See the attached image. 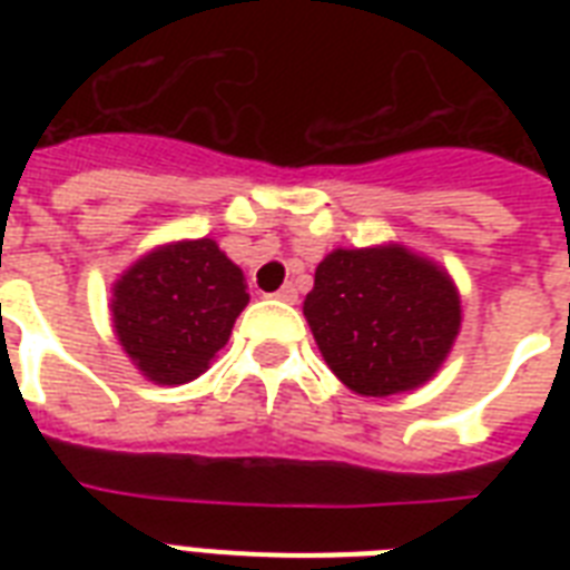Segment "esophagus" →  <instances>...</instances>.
I'll use <instances>...</instances> for the list:
<instances>
[{"mask_svg":"<svg viewBox=\"0 0 570 570\" xmlns=\"http://www.w3.org/2000/svg\"><path fill=\"white\" fill-rule=\"evenodd\" d=\"M272 298H277V302L293 304L295 298H298V293H295V286H293V284H286V286H281L277 293H272Z\"/></svg>","mask_w":570,"mask_h":570,"instance_id":"esophagus-1","label":"esophagus"}]
</instances>
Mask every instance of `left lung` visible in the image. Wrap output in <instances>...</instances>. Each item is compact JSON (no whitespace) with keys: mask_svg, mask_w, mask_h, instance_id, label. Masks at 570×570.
Returning <instances> with one entry per match:
<instances>
[{"mask_svg":"<svg viewBox=\"0 0 570 570\" xmlns=\"http://www.w3.org/2000/svg\"><path fill=\"white\" fill-rule=\"evenodd\" d=\"M304 316L325 364L361 396L432 379L461 328V298L438 263L405 245L337 248L316 266Z\"/></svg>","mask_w":570,"mask_h":570,"instance_id":"1","label":"left lung"}]
</instances>
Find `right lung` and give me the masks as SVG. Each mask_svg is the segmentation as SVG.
I'll return each instance as SVG.
<instances>
[{
	"mask_svg": "<svg viewBox=\"0 0 570 570\" xmlns=\"http://www.w3.org/2000/svg\"><path fill=\"white\" fill-rule=\"evenodd\" d=\"M245 304V275L215 239H183L136 259L111 286L109 311L138 373L174 387L209 370Z\"/></svg>",
	"mask_w": 570,
	"mask_h": 570,
	"instance_id": "1",
	"label": "right lung"
}]
</instances>
